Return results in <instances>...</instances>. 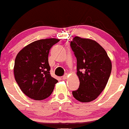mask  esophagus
I'll return each mask as SVG.
<instances>
[{"label":"esophagus","instance_id":"obj_1","mask_svg":"<svg viewBox=\"0 0 129 129\" xmlns=\"http://www.w3.org/2000/svg\"><path fill=\"white\" fill-rule=\"evenodd\" d=\"M62 79L63 80H66V79H67V75H65V76H64L62 77Z\"/></svg>","mask_w":129,"mask_h":129}]
</instances>
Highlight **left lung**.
<instances>
[{
    "label": "left lung",
    "instance_id": "obj_1",
    "mask_svg": "<svg viewBox=\"0 0 129 129\" xmlns=\"http://www.w3.org/2000/svg\"><path fill=\"white\" fill-rule=\"evenodd\" d=\"M71 47L77 58V75L80 81L75 99L89 102L99 96L110 76L111 62L103 47L94 40L75 37Z\"/></svg>",
    "mask_w": 129,
    "mask_h": 129
}]
</instances>
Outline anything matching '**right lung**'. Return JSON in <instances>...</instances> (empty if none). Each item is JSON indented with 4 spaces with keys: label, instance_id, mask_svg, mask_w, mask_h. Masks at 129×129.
I'll return each mask as SVG.
<instances>
[{
    "label": "right lung",
    "instance_id": "1",
    "mask_svg": "<svg viewBox=\"0 0 129 129\" xmlns=\"http://www.w3.org/2000/svg\"><path fill=\"white\" fill-rule=\"evenodd\" d=\"M59 41L57 38L37 40L25 46L16 55L14 78L28 98L41 101L53 92L58 80L50 74L48 55L50 48Z\"/></svg>",
    "mask_w": 129,
    "mask_h": 129
}]
</instances>
